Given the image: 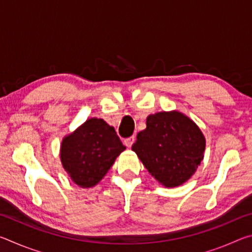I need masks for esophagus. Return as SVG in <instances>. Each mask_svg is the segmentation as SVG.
<instances>
[{"label": "esophagus", "mask_w": 252, "mask_h": 252, "mask_svg": "<svg viewBox=\"0 0 252 252\" xmlns=\"http://www.w3.org/2000/svg\"><path fill=\"white\" fill-rule=\"evenodd\" d=\"M134 141H135V136L132 135V136H130V138H126L125 140V144H126L127 148H131L132 144L134 143Z\"/></svg>", "instance_id": "1"}]
</instances>
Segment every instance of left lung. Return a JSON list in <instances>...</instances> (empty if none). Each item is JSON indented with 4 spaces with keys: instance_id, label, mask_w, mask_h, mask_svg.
Masks as SVG:
<instances>
[{
    "instance_id": "8db88e82",
    "label": "left lung",
    "mask_w": 252,
    "mask_h": 252,
    "mask_svg": "<svg viewBox=\"0 0 252 252\" xmlns=\"http://www.w3.org/2000/svg\"><path fill=\"white\" fill-rule=\"evenodd\" d=\"M146 123L132 150L161 185L172 188L185 183L203 158L206 140L202 132L178 111L151 114Z\"/></svg>"
}]
</instances>
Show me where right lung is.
I'll use <instances>...</instances> for the list:
<instances>
[{
  "instance_id": "right-lung-1",
  "label": "right lung",
  "mask_w": 252,
  "mask_h": 252,
  "mask_svg": "<svg viewBox=\"0 0 252 252\" xmlns=\"http://www.w3.org/2000/svg\"><path fill=\"white\" fill-rule=\"evenodd\" d=\"M126 150L113 126L102 119L85 121L61 144L63 168L76 185L95 186L122 151Z\"/></svg>"
}]
</instances>
